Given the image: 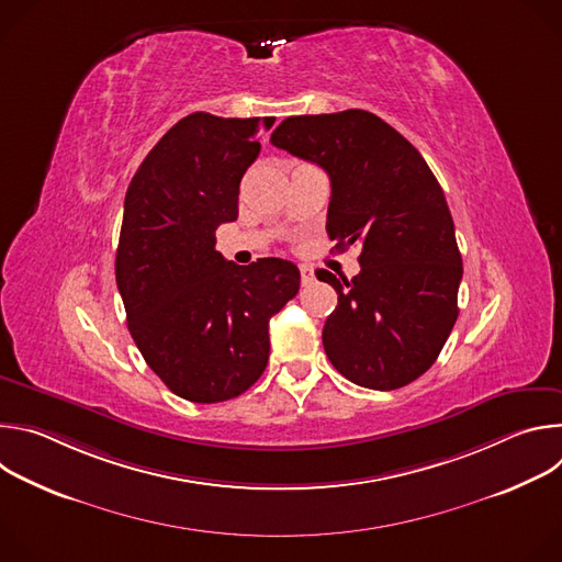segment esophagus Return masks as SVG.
I'll list each match as a JSON object with an SVG mask.
<instances>
[{"label":"esophagus","mask_w":562,"mask_h":562,"mask_svg":"<svg viewBox=\"0 0 562 562\" xmlns=\"http://www.w3.org/2000/svg\"><path fill=\"white\" fill-rule=\"evenodd\" d=\"M300 278H302V284L313 282V269L306 265H300Z\"/></svg>","instance_id":"1"}]
</instances>
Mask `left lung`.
I'll return each mask as SVG.
<instances>
[{"label": "left lung", "mask_w": 562, "mask_h": 562, "mask_svg": "<svg viewBox=\"0 0 562 562\" xmlns=\"http://www.w3.org/2000/svg\"><path fill=\"white\" fill-rule=\"evenodd\" d=\"M271 144L331 180L327 233L360 247L351 280L315 271L338 293L323 345L353 384L391 391L420 378L458 317L462 258L445 193L418 148L369 111L286 117Z\"/></svg>", "instance_id": "8db88e82"}]
</instances>
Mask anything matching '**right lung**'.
Instances as JSON below:
<instances>
[{"mask_svg": "<svg viewBox=\"0 0 562 562\" xmlns=\"http://www.w3.org/2000/svg\"><path fill=\"white\" fill-rule=\"evenodd\" d=\"M276 117L191 113L135 171L115 256L128 331L176 395L213 405L245 393L267 369L269 319L300 289L293 262L233 265L215 231L237 217L239 182Z\"/></svg>", "mask_w": 562, "mask_h": 562, "instance_id": "add662e5", "label": "right lung"}]
</instances>
